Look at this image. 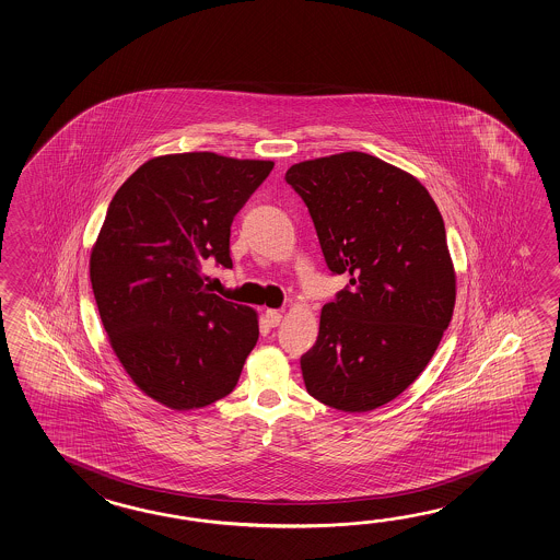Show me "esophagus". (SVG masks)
<instances>
[{"mask_svg": "<svg viewBox=\"0 0 560 560\" xmlns=\"http://www.w3.org/2000/svg\"><path fill=\"white\" fill-rule=\"evenodd\" d=\"M264 318H266L268 326L275 328V326H278L280 320H282V312H280V310H266V312H264Z\"/></svg>", "mask_w": 560, "mask_h": 560, "instance_id": "obj_1", "label": "esophagus"}]
</instances>
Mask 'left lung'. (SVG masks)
Returning a JSON list of instances; mask_svg holds the SVG:
<instances>
[{
    "label": "left lung",
    "mask_w": 560,
    "mask_h": 560,
    "mask_svg": "<svg viewBox=\"0 0 560 560\" xmlns=\"http://www.w3.org/2000/svg\"><path fill=\"white\" fill-rule=\"evenodd\" d=\"M285 182L308 206L330 272L350 275L300 358L306 390L336 410L369 412L417 381L453 318L441 212L415 176L362 152L300 162Z\"/></svg>",
    "instance_id": "1"
}]
</instances>
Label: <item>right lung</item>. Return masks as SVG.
<instances>
[{
	"label": "right lung",
	"mask_w": 560,
	"mask_h": 560,
	"mask_svg": "<svg viewBox=\"0 0 560 560\" xmlns=\"http://www.w3.org/2000/svg\"><path fill=\"white\" fill-rule=\"evenodd\" d=\"M275 162L212 152L158 155L112 198L90 256L95 304L133 384L172 410L212 405L238 384L258 314L203 284L232 268L234 215Z\"/></svg>",
	"instance_id": "1"
}]
</instances>
